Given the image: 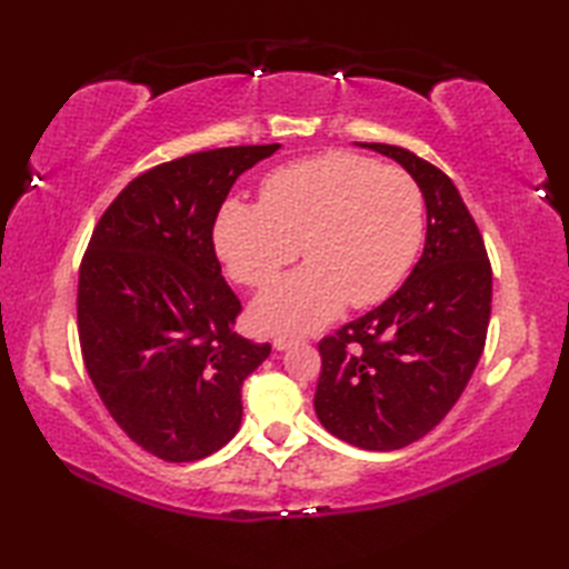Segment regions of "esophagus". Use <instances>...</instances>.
I'll use <instances>...</instances> for the list:
<instances>
[{
  "label": "esophagus",
  "mask_w": 569,
  "mask_h": 569,
  "mask_svg": "<svg viewBox=\"0 0 569 569\" xmlns=\"http://www.w3.org/2000/svg\"><path fill=\"white\" fill-rule=\"evenodd\" d=\"M298 342H300L298 337H281V335H278V337H273V349H276V352H286V349H291Z\"/></svg>",
  "instance_id": "34e87169"
}]
</instances>
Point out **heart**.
Wrapping results in <instances>:
<instances>
[{
	"mask_svg": "<svg viewBox=\"0 0 569 569\" xmlns=\"http://www.w3.org/2000/svg\"><path fill=\"white\" fill-rule=\"evenodd\" d=\"M422 239V192L401 168L330 151L273 171L261 202L229 198L214 220L227 273L269 286L303 244L308 263L251 306L266 332H310L352 303L377 306L403 281Z\"/></svg>",
	"mask_w": 569,
	"mask_h": 569,
	"instance_id": "heart-1",
	"label": "heart"
}]
</instances>
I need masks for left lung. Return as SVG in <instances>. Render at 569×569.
Instances as JSON below:
<instances>
[{
  "label": "left lung",
  "instance_id": "obj_1",
  "mask_svg": "<svg viewBox=\"0 0 569 569\" xmlns=\"http://www.w3.org/2000/svg\"><path fill=\"white\" fill-rule=\"evenodd\" d=\"M428 212L422 257L398 291L320 342L316 413L325 430L361 450L391 452L450 413L485 352L491 266L475 217L440 168L389 143Z\"/></svg>",
  "mask_w": 569,
  "mask_h": 569
}]
</instances>
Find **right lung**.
<instances>
[{"label":"right lung","instance_id":"1","mask_svg":"<svg viewBox=\"0 0 569 569\" xmlns=\"http://www.w3.org/2000/svg\"><path fill=\"white\" fill-rule=\"evenodd\" d=\"M281 143L161 163L100 217L78 281L84 369L131 440L166 462H196L241 426V383L271 355L232 330L239 298L212 227L237 178Z\"/></svg>","mask_w":569,"mask_h":569}]
</instances>
